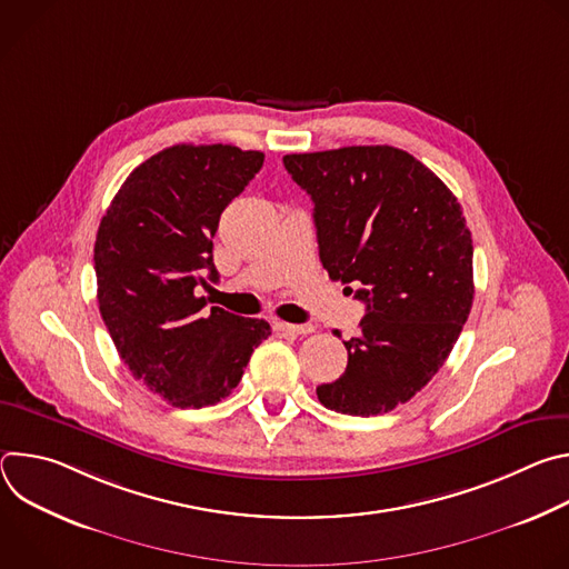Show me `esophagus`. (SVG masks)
Wrapping results in <instances>:
<instances>
[{
  "label": "esophagus",
  "mask_w": 569,
  "mask_h": 569,
  "mask_svg": "<svg viewBox=\"0 0 569 569\" xmlns=\"http://www.w3.org/2000/svg\"><path fill=\"white\" fill-rule=\"evenodd\" d=\"M274 331H281V333H292V336H308L315 331L312 323H288V321H272Z\"/></svg>",
  "instance_id": "34e87169"
}]
</instances>
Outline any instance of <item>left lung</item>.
I'll use <instances>...</instances> for the list:
<instances>
[{"instance_id": "8db88e82", "label": "left lung", "mask_w": 569, "mask_h": 569, "mask_svg": "<svg viewBox=\"0 0 569 569\" xmlns=\"http://www.w3.org/2000/svg\"><path fill=\"white\" fill-rule=\"evenodd\" d=\"M283 167L315 204L323 270L358 283L367 303L360 333L345 342L347 371L317 398L353 417L391 412L443 367L468 319L472 238L461 204L393 146L286 154Z\"/></svg>"}]
</instances>
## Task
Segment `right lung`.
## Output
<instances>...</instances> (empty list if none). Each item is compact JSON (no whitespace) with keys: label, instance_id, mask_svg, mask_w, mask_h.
Returning a JSON list of instances; mask_svg holds the SVG:
<instances>
[{"label":"right lung","instance_id":"obj_1","mask_svg":"<svg viewBox=\"0 0 569 569\" xmlns=\"http://www.w3.org/2000/svg\"><path fill=\"white\" fill-rule=\"evenodd\" d=\"M266 154L229 143H178L139 164L101 218L94 242L99 310L132 378L173 408H209L231 393L270 323L196 297L216 281L220 213Z\"/></svg>","mask_w":569,"mask_h":569}]
</instances>
